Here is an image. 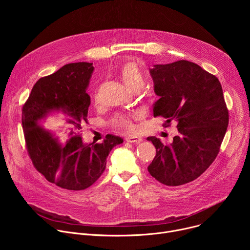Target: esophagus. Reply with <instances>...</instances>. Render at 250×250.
Listing matches in <instances>:
<instances>
[{
	"instance_id": "34e87169",
	"label": "esophagus",
	"mask_w": 250,
	"mask_h": 250,
	"mask_svg": "<svg viewBox=\"0 0 250 250\" xmlns=\"http://www.w3.org/2000/svg\"><path fill=\"white\" fill-rule=\"evenodd\" d=\"M125 139L126 142H130V144H139V142L142 140L141 137L135 136V135H127L125 136Z\"/></svg>"
}]
</instances>
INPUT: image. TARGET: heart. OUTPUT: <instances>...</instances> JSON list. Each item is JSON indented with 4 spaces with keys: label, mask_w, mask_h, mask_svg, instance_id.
Returning a JSON list of instances; mask_svg holds the SVG:
<instances>
[{
    "label": "heart",
    "mask_w": 250,
    "mask_h": 250,
    "mask_svg": "<svg viewBox=\"0 0 250 250\" xmlns=\"http://www.w3.org/2000/svg\"><path fill=\"white\" fill-rule=\"evenodd\" d=\"M117 75L121 80L133 92H137L142 89L146 83V77L141 68L132 61H125L117 68ZM95 104L99 103V95L95 93L93 96ZM138 117V113H120L116 114L110 121V125L114 128L124 129L127 131H132L135 129L133 120Z\"/></svg>",
    "instance_id": "obj_1"
}]
</instances>
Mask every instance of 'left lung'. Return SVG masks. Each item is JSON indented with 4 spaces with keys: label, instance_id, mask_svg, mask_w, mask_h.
Returning a JSON list of instances; mask_svg holds the SVG:
<instances>
[{
    "label": "left lung",
    "instance_id": "obj_1",
    "mask_svg": "<svg viewBox=\"0 0 250 250\" xmlns=\"http://www.w3.org/2000/svg\"><path fill=\"white\" fill-rule=\"evenodd\" d=\"M159 100L153 116L176 124L179 134L170 145L147 137L156 155L149 174L167 186L189 183L216 159L229 125V110L219 79L194 62L179 60L150 69Z\"/></svg>",
    "mask_w": 250,
    "mask_h": 250
}]
</instances>
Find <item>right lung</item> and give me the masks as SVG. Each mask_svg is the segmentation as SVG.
Wrapping results in <instances>:
<instances>
[{
  "label": "right lung",
  "instance_id": "1",
  "mask_svg": "<svg viewBox=\"0 0 250 250\" xmlns=\"http://www.w3.org/2000/svg\"><path fill=\"white\" fill-rule=\"evenodd\" d=\"M93 63H69L34 84L22 105L25 146L34 168L60 188L80 191L93 185L105 169L106 157L119 136L108 134L101 144L85 145L82 126L91 104L86 93ZM56 118L46 127L42 120Z\"/></svg>",
  "mask_w": 250,
  "mask_h": 250
}]
</instances>
